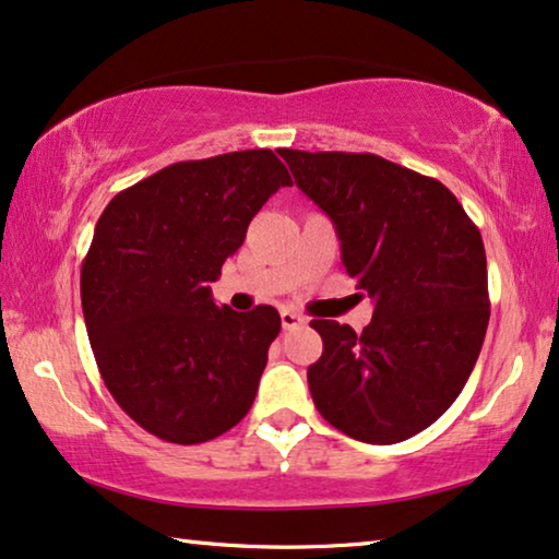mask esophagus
I'll use <instances>...</instances> for the list:
<instances>
[{
  "label": "esophagus",
  "instance_id": "esophagus-1",
  "mask_svg": "<svg viewBox=\"0 0 559 559\" xmlns=\"http://www.w3.org/2000/svg\"><path fill=\"white\" fill-rule=\"evenodd\" d=\"M280 320H282V328H285V330H293V328L302 325V322H305L302 314H297L295 310H282Z\"/></svg>",
  "mask_w": 559,
  "mask_h": 559
}]
</instances>
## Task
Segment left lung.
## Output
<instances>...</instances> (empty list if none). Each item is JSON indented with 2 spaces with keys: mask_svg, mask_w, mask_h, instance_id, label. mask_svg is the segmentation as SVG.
Returning <instances> with one entry per match:
<instances>
[{
  "mask_svg": "<svg viewBox=\"0 0 559 559\" xmlns=\"http://www.w3.org/2000/svg\"><path fill=\"white\" fill-rule=\"evenodd\" d=\"M295 183L335 224L345 272L376 302L358 335L312 320L307 368L320 416L350 439L399 443L447 414L489 325L481 234L447 186L373 153L280 148Z\"/></svg>",
  "mask_w": 559,
  "mask_h": 559,
  "instance_id": "1",
  "label": "left lung"
}]
</instances>
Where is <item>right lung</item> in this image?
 <instances>
[{
	"instance_id": "right-lung-1",
	"label": "right lung",
	"mask_w": 559,
	"mask_h": 559,
	"mask_svg": "<svg viewBox=\"0 0 559 559\" xmlns=\"http://www.w3.org/2000/svg\"><path fill=\"white\" fill-rule=\"evenodd\" d=\"M287 168L270 148L160 168L105 206L80 270L87 337L112 399L168 443H204L252 408L280 312L216 305L209 282Z\"/></svg>"
}]
</instances>
